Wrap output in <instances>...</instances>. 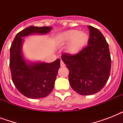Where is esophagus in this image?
I'll list each match as a JSON object with an SVG mask.
<instances>
[{
    "mask_svg": "<svg viewBox=\"0 0 123 123\" xmlns=\"http://www.w3.org/2000/svg\"><path fill=\"white\" fill-rule=\"evenodd\" d=\"M61 67L65 66V64L64 63V62L62 61H61Z\"/></svg>",
    "mask_w": 123,
    "mask_h": 123,
    "instance_id": "34e87169",
    "label": "esophagus"
}]
</instances>
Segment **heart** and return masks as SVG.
<instances>
[{"mask_svg":"<svg viewBox=\"0 0 123 123\" xmlns=\"http://www.w3.org/2000/svg\"><path fill=\"white\" fill-rule=\"evenodd\" d=\"M89 36L84 32L78 30H69L62 34L60 41L62 43L68 44V50L71 54H77L84 48L87 43Z\"/></svg>","mask_w":123,"mask_h":123,"instance_id":"b5f03b06","label":"heart"}]
</instances>
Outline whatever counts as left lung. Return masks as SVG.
<instances>
[{
  "instance_id": "1",
  "label": "left lung",
  "mask_w": 123,
  "mask_h": 123,
  "mask_svg": "<svg viewBox=\"0 0 123 123\" xmlns=\"http://www.w3.org/2000/svg\"><path fill=\"white\" fill-rule=\"evenodd\" d=\"M88 28L87 46L75 55L63 54L61 56L69 69L71 88L84 96L101 91L109 80L111 69V54L105 37L96 28Z\"/></svg>"
}]
</instances>
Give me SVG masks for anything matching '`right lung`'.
<instances>
[{"mask_svg":"<svg viewBox=\"0 0 123 123\" xmlns=\"http://www.w3.org/2000/svg\"><path fill=\"white\" fill-rule=\"evenodd\" d=\"M51 29V27L30 26L16 34L11 46L9 66L12 82L20 93L32 99L43 98L51 93L60 59L51 63L26 61L22 51V37L33 34H46Z\"/></svg>","mask_w":123,"mask_h":123,"instance_id":"add662e5","label":"right lung"}]
</instances>
